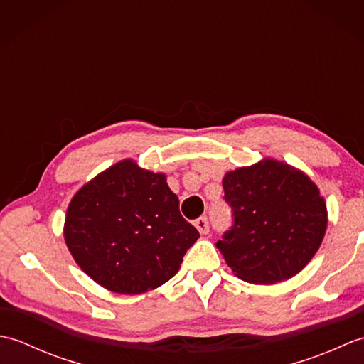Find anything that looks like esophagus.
I'll use <instances>...</instances> for the list:
<instances>
[{"instance_id": "34e87169", "label": "esophagus", "mask_w": 364, "mask_h": 364, "mask_svg": "<svg viewBox=\"0 0 364 364\" xmlns=\"http://www.w3.org/2000/svg\"><path fill=\"white\" fill-rule=\"evenodd\" d=\"M196 228L200 231L202 235H208L210 233V222H208V218H198L196 222H194Z\"/></svg>"}]
</instances>
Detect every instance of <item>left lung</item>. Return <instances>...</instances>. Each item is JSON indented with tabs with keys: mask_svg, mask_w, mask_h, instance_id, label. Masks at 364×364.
Here are the masks:
<instances>
[{
	"mask_svg": "<svg viewBox=\"0 0 364 364\" xmlns=\"http://www.w3.org/2000/svg\"><path fill=\"white\" fill-rule=\"evenodd\" d=\"M233 225L218 241L231 270L255 284L299 274L318 252L327 230V206L304 172L262 159L223 176Z\"/></svg>",
	"mask_w": 364,
	"mask_h": 364,
	"instance_id": "1",
	"label": "left lung"
}]
</instances>
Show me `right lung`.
<instances>
[{
	"mask_svg": "<svg viewBox=\"0 0 364 364\" xmlns=\"http://www.w3.org/2000/svg\"><path fill=\"white\" fill-rule=\"evenodd\" d=\"M64 237L92 280L117 294H142L178 272L200 233L181 215L164 173L125 159L76 192Z\"/></svg>",
	"mask_w": 364,
	"mask_h": 364,
	"instance_id": "1",
	"label": "right lung"
}]
</instances>
